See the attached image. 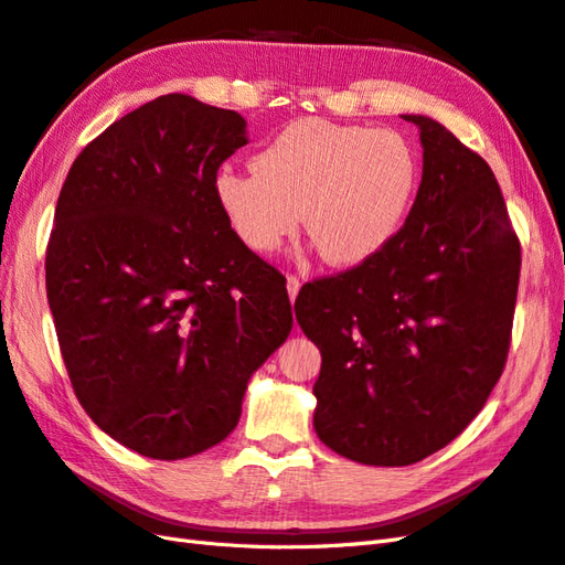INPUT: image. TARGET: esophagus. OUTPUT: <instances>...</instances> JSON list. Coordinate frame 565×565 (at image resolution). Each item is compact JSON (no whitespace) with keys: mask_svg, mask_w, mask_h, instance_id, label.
I'll return each instance as SVG.
<instances>
[{"mask_svg":"<svg viewBox=\"0 0 565 565\" xmlns=\"http://www.w3.org/2000/svg\"><path fill=\"white\" fill-rule=\"evenodd\" d=\"M286 291H288V298H291V302H294L298 291H300V279L294 277V274H288V277H286Z\"/></svg>","mask_w":565,"mask_h":565,"instance_id":"obj_1","label":"esophagus"}]
</instances>
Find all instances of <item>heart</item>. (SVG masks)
<instances>
[{
    "label": "heart",
    "mask_w": 565,
    "mask_h": 565,
    "mask_svg": "<svg viewBox=\"0 0 565 565\" xmlns=\"http://www.w3.org/2000/svg\"><path fill=\"white\" fill-rule=\"evenodd\" d=\"M253 167L216 177L236 236L271 255L302 214L317 253L339 267L363 263L396 236L417 188V157L401 134L324 119L286 126Z\"/></svg>",
    "instance_id": "heart-1"
}]
</instances>
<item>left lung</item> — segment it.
Masks as SVG:
<instances>
[{"label":"left lung","mask_w":565,"mask_h":565,"mask_svg":"<svg viewBox=\"0 0 565 565\" xmlns=\"http://www.w3.org/2000/svg\"><path fill=\"white\" fill-rule=\"evenodd\" d=\"M423 181L380 253L300 288L296 320L322 353L315 431L331 451L398 468L482 411L511 345L520 241L484 159L429 117Z\"/></svg>","instance_id":"8db88e82"}]
</instances>
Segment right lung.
I'll return each mask as SVG.
<instances>
[{
    "mask_svg": "<svg viewBox=\"0 0 565 565\" xmlns=\"http://www.w3.org/2000/svg\"><path fill=\"white\" fill-rule=\"evenodd\" d=\"M245 142L238 111L162 95L85 145L56 200L45 271L68 380L140 456L224 441L250 374L291 334L286 279L216 198Z\"/></svg>",
    "mask_w": 565,
    "mask_h": 565,
    "instance_id": "1",
    "label": "right lung"
}]
</instances>
